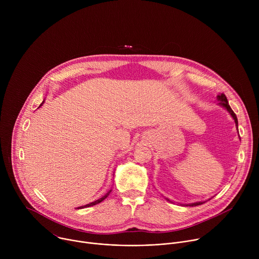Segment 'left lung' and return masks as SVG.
<instances>
[{
    "label": "left lung",
    "mask_w": 259,
    "mask_h": 259,
    "mask_svg": "<svg viewBox=\"0 0 259 259\" xmlns=\"http://www.w3.org/2000/svg\"><path fill=\"white\" fill-rule=\"evenodd\" d=\"M217 98H218V100H220V105H223L225 108L228 109V112H229V113L231 114V116L234 118L235 123H236V125L238 126V119H237V116H236V114L233 112V109L231 108V106H230V104H229V101H228V99H227V96L223 93V94L218 95ZM203 203H204V202H197V203L190 204L189 206H198V205H201V204H203Z\"/></svg>",
    "instance_id": "1"
}]
</instances>
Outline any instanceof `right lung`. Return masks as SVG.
Masks as SVG:
<instances>
[{
	"instance_id": "right-lung-1",
	"label": "right lung",
	"mask_w": 259,
	"mask_h": 259,
	"mask_svg": "<svg viewBox=\"0 0 259 259\" xmlns=\"http://www.w3.org/2000/svg\"><path fill=\"white\" fill-rule=\"evenodd\" d=\"M43 102H44V101H43ZM43 102H42V104H43ZM42 104H41V105H42ZM41 105H40V106H41ZM109 192H110V191H109ZM109 192H108V193H107V194H106V195H105V196H103V197H102V198H100V199H98V200H96V201H94V202H92V203H90V204H87V205H85V206H81V207H79V208H78V209H82V208H86V207H90V206H94V205H96V204H98V203H100V202H102V201H103V200H104V199H105V198H106V197H107V196H108V194H109Z\"/></svg>"
}]
</instances>
